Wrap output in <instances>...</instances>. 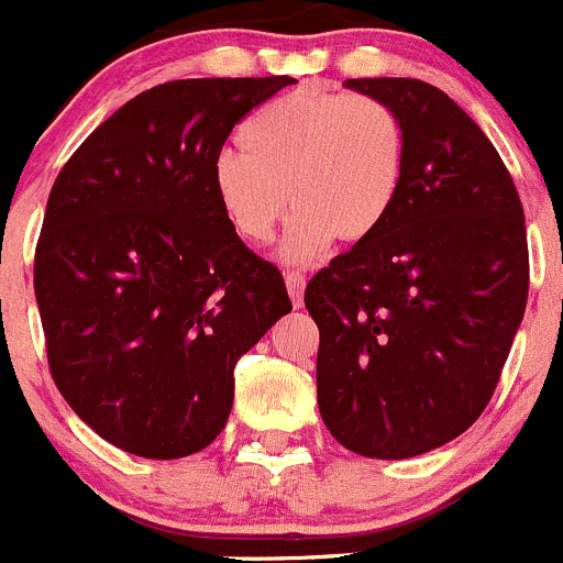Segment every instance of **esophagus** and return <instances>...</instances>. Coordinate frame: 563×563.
Returning <instances> with one entry per match:
<instances>
[{"instance_id":"esophagus-1","label":"esophagus","mask_w":563,"mask_h":563,"mask_svg":"<svg viewBox=\"0 0 563 563\" xmlns=\"http://www.w3.org/2000/svg\"><path fill=\"white\" fill-rule=\"evenodd\" d=\"M305 275L302 272H286V286H288V294H291V302L302 305V297H305Z\"/></svg>"}]
</instances>
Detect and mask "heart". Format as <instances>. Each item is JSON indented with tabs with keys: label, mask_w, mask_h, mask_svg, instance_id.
<instances>
[{
	"label": "heart",
	"mask_w": 563,
	"mask_h": 563,
	"mask_svg": "<svg viewBox=\"0 0 563 563\" xmlns=\"http://www.w3.org/2000/svg\"><path fill=\"white\" fill-rule=\"evenodd\" d=\"M242 155L212 163V192L231 231L266 245L288 207L283 258L308 264L340 242H362L389 218L406 176V128L367 95L297 89L250 113Z\"/></svg>",
	"instance_id": "heart-1"
}]
</instances>
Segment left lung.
<instances>
[{"instance_id": "obj_1", "label": "left lung", "mask_w": 563, "mask_h": 563, "mask_svg": "<svg viewBox=\"0 0 563 563\" xmlns=\"http://www.w3.org/2000/svg\"><path fill=\"white\" fill-rule=\"evenodd\" d=\"M406 128V176L382 229L305 288L318 411L365 457L444 446L496 391L528 299L526 218L479 124L417 78H349Z\"/></svg>"}]
</instances>
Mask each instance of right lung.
<instances>
[{"instance_id":"add662e5","label":"right lung","mask_w":563,"mask_h":563,"mask_svg":"<svg viewBox=\"0 0 563 563\" xmlns=\"http://www.w3.org/2000/svg\"><path fill=\"white\" fill-rule=\"evenodd\" d=\"M288 76L185 78L128 100L62 166L35 250L56 389L108 444L201 452L234 367L291 310L280 269L231 231L212 163Z\"/></svg>"}]
</instances>
